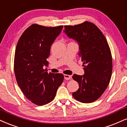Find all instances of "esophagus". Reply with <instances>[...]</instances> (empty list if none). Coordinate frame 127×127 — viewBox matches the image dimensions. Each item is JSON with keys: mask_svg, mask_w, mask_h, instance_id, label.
Returning a JSON list of instances; mask_svg holds the SVG:
<instances>
[{"mask_svg": "<svg viewBox=\"0 0 127 127\" xmlns=\"http://www.w3.org/2000/svg\"><path fill=\"white\" fill-rule=\"evenodd\" d=\"M64 77L65 80H70V79L71 78V76L70 75H68V74H64Z\"/></svg>", "mask_w": 127, "mask_h": 127, "instance_id": "1", "label": "esophagus"}]
</instances>
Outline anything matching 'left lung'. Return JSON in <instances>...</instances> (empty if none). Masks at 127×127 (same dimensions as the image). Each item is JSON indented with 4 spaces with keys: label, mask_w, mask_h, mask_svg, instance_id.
<instances>
[{
    "label": "left lung",
    "mask_w": 127,
    "mask_h": 127,
    "mask_svg": "<svg viewBox=\"0 0 127 127\" xmlns=\"http://www.w3.org/2000/svg\"><path fill=\"white\" fill-rule=\"evenodd\" d=\"M64 32L79 44L78 55L83 62L85 74H74L79 88L73 96L82 103H91L103 94L112 75V59L105 36L95 24L86 22L64 26Z\"/></svg>",
    "instance_id": "8db88e82"
}]
</instances>
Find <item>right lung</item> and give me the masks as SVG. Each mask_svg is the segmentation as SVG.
<instances>
[{"mask_svg": "<svg viewBox=\"0 0 127 127\" xmlns=\"http://www.w3.org/2000/svg\"><path fill=\"white\" fill-rule=\"evenodd\" d=\"M63 26L46 27L33 24L18 41L14 59L15 77L21 91L35 104L46 105L54 99L64 79L63 74L48 73L44 65L50 48Z\"/></svg>", "mask_w": 127, "mask_h": 127, "instance_id": "add662e5", "label": "right lung"}]
</instances>
